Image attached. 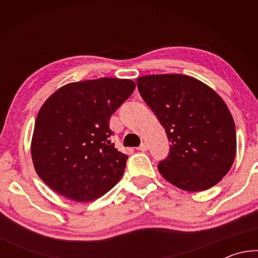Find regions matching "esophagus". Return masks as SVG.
I'll return each mask as SVG.
<instances>
[{"instance_id":"34e87169","label":"esophagus","mask_w":258,"mask_h":258,"mask_svg":"<svg viewBox=\"0 0 258 258\" xmlns=\"http://www.w3.org/2000/svg\"><path fill=\"white\" fill-rule=\"evenodd\" d=\"M148 148H149V147H148L147 143L143 142V143H141V146L138 148V150H140V151H147Z\"/></svg>"}]
</instances>
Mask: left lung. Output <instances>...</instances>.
I'll use <instances>...</instances> for the list:
<instances>
[{
	"label": "left lung",
	"instance_id": "left-lung-1",
	"mask_svg": "<svg viewBox=\"0 0 258 258\" xmlns=\"http://www.w3.org/2000/svg\"><path fill=\"white\" fill-rule=\"evenodd\" d=\"M137 83L171 142L168 156L158 164L163 177L189 192L217 184L237 150L234 121L222 98L186 75H148Z\"/></svg>",
	"mask_w": 258,
	"mask_h": 258
}]
</instances>
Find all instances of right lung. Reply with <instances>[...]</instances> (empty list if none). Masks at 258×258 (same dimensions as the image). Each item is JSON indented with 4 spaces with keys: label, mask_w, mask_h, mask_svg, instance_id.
Instances as JSON below:
<instances>
[{
    "label": "right lung",
    "mask_w": 258,
    "mask_h": 258,
    "mask_svg": "<svg viewBox=\"0 0 258 258\" xmlns=\"http://www.w3.org/2000/svg\"><path fill=\"white\" fill-rule=\"evenodd\" d=\"M134 89L131 80L104 77L69 83L46 100L30 149L45 184L78 203L102 197L117 184L128 157L109 140V120Z\"/></svg>",
    "instance_id": "obj_1"
}]
</instances>
